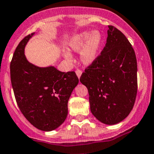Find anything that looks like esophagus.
I'll use <instances>...</instances> for the list:
<instances>
[{"label":"esophagus","mask_w":154,"mask_h":154,"mask_svg":"<svg viewBox=\"0 0 154 154\" xmlns=\"http://www.w3.org/2000/svg\"><path fill=\"white\" fill-rule=\"evenodd\" d=\"M75 73H76V75H77V76H78V78L79 79L80 77H81V75H82V71H81V70L77 69L75 71Z\"/></svg>","instance_id":"esophagus-1"}]
</instances>
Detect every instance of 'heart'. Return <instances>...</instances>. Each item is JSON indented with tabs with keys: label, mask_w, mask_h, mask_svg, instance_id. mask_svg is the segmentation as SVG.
<instances>
[{
	"label": "heart",
	"mask_w": 154,
	"mask_h": 154,
	"mask_svg": "<svg viewBox=\"0 0 154 154\" xmlns=\"http://www.w3.org/2000/svg\"><path fill=\"white\" fill-rule=\"evenodd\" d=\"M103 43L102 35L98 31L83 32L73 36L69 42L70 51L80 53L82 63L89 66L97 58ZM64 57L70 60L72 56L69 53H64Z\"/></svg>",
	"instance_id": "b5f03b06"
}]
</instances>
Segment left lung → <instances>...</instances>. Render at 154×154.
I'll return each mask as SVG.
<instances>
[{"label": "left lung", "instance_id": "left-lung-1", "mask_svg": "<svg viewBox=\"0 0 154 154\" xmlns=\"http://www.w3.org/2000/svg\"><path fill=\"white\" fill-rule=\"evenodd\" d=\"M106 43L80 82L87 87L91 113L102 123L115 125L130 113L137 91V60L122 32L109 26Z\"/></svg>", "mask_w": 154, "mask_h": 154}]
</instances>
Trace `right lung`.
<instances>
[{"label":"right lung","instance_id":"1","mask_svg":"<svg viewBox=\"0 0 154 154\" xmlns=\"http://www.w3.org/2000/svg\"><path fill=\"white\" fill-rule=\"evenodd\" d=\"M34 34L26 36L16 48L10 63V79L23 116L38 129L50 131L66 119L68 100L79 79L75 72H63L54 66L30 63L24 49Z\"/></svg>","mask_w":154,"mask_h":154}]
</instances>
